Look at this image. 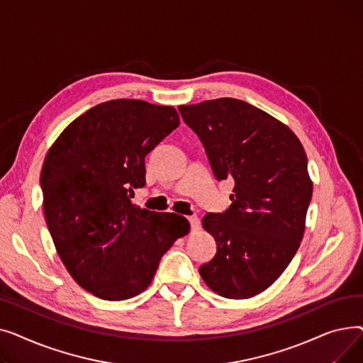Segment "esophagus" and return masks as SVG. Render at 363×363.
Instances as JSON below:
<instances>
[{"mask_svg":"<svg viewBox=\"0 0 363 363\" xmlns=\"http://www.w3.org/2000/svg\"><path fill=\"white\" fill-rule=\"evenodd\" d=\"M186 219H188V222H189V226H191V231L199 230V228H200V219H199V218L189 216V218H186Z\"/></svg>","mask_w":363,"mask_h":363,"instance_id":"esophagus-1","label":"esophagus"}]
</instances>
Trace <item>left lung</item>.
Masks as SVG:
<instances>
[{"label":"left lung","instance_id":"1","mask_svg":"<svg viewBox=\"0 0 363 363\" xmlns=\"http://www.w3.org/2000/svg\"><path fill=\"white\" fill-rule=\"evenodd\" d=\"M178 108L215 178L234 182L231 206L203 218L216 255L200 275L222 297H253L279 278L303 238L312 200L306 152L289 126L245 101L216 99Z\"/></svg>","mask_w":363,"mask_h":363}]
</instances>
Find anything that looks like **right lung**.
I'll list each match as a JSON object with an SVG mask.
<instances>
[{"instance_id": "add662e5", "label": "right lung", "mask_w": 363, "mask_h": 363, "mask_svg": "<svg viewBox=\"0 0 363 363\" xmlns=\"http://www.w3.org/2000/svg\"><path fill=\"white\" fill-rule=\"evenodd\" d=\"M179 125L174 107L111 100L89 108L44 160V215L66 269L104 300L143 293L162 256L189 223L132 203L145 185V156Z\"/></svg>"}]
</instances>
